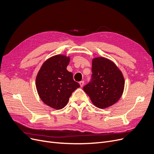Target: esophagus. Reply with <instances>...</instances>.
<instances>
[{
  "instance_id": "34e87169",
  "label": "esophagus",
  "mask_w": 154,
  "mask_h": 154,
  "mask_svg": "<svg viewBox=\"0 0 154 154\" xmlns=\"http://www.w3.org/2000/svg\"><path fill=\"white\" fill-rule=\"evenodd\" d=\"M79 85H80V86L81 87H83V85H84V81H82L79 82Z\"/></svg>"
}]
</instances>
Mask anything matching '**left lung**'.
<instances>
[{
	"instance_id": "1",
	"label": "left lung",
	"mask_w": 154,
	"mask_h": 154,
	"mask_svg": "<svg viewBox=\"0 0 154 154\" xmlns=\"http://www.w3.org/2000/svg\"><path fill=\"white\" fill-rule=\"evenodd\" d=\"M91 71L90 82L83 90L97 107L106 108L113 105L123 91L125 80L122 72L112 61L102 57L93 60Z\"/></svg>"
}]
</instances>
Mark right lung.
<instances>
[{"instance_id":"1","label":"right lung","mask_w":154,"mask_h":154,"mask_svg":"<svg viewBox=\"0 0 154 154\" xmlns=\"http://www.w3.org/2000/svg\"><path fill=\"white\" fill-rule=\"evenodd\" d=\"M69 57L56 55L46 61L35 80L36 88L42 101L54 109L67 105L72 93L80 87L73 79L72 73L66 69Z\"/></svg>"}]
</instances>
